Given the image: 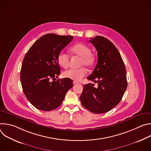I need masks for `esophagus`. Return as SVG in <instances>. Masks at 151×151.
Returning <instances> with one entry per match:
<instances>
[{
    "label": "esophagus",
    "mask_w": 151,
    "mask_h": 151,
    "mask_svg": "<svg viewBox=\"0 0 151 151\" xmlns=\"http://www.w3.org/2000/svg\"><path fill=\"white\" fill-rule=\"evenodd\" d=\"M78 83V82H76V81H75L73 82V84H76V83Z\"/></svg>",
    "instance_id": "34e87169"
}]
</instances>
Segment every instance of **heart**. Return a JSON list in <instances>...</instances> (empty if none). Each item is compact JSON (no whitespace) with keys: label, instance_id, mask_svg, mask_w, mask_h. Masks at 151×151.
<instances>
[{"label":"heart","instance_id":"1","mask_svg":"<svg viewBox=\"0 0 151 151\" xmlns=\"http://www.w3.org/2000/svg\"><path fill=\"white\" fill-rule=\"evenodd\" d=\"M71 53L73 55L81 57L80 66H86L91 67L94 62V57L91 54V50L88 46L82 43H78L72 46L70 48ZM69 55L63 51L58 53L57 60L59 65L64 68H66L69 66ZM87 73L85 69L81 68L78 69H70L66 70L63 74L64 78H69L75 81H78L84 77Z\"/></svg>","mask_w":151,"mask_h":151}]
</instances>
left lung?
<instances>
[{
    "label": "left lung",
    "instance_id": "left-lung-1",
    "mask_svg": "<svg viewBox=\"0 0 151 151\" xmlns=\"http://www.w3.org/2000/svg\"><path fill=\"white\" fill-rule=\"evenodd\" d=\"M90 42L94 46L98 61L88 79L97 82L85 84L80 97L82 104L95 114H103L115 107L122 99L127 87L126 69L119 52L107 39L97 36Z\"/></svg>",
    "mask_w": 151,
    "mask_h": 151
}]
</instances>
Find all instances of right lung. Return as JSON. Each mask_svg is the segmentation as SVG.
<instances>
[{
  "label": "right lung",
  "instance_id": "add662e5",
  "mask_svg": "<svg viewBox=\"0 0 151 151\" xmlns=\"http://www.w3.org/2000/svg\"><path fill=\"white\" fill-rule=\"evenodd\" d=\"M72 36L47 34L37 40L26 53L21 69L23 92L36 108L44 111L57 109L62 103L73 81L55 80L60 74L57 60L60 52L73 39Z\"/></svg>",
  "mask_w": 151,
  "mask_h": 151
}]
</instances>
